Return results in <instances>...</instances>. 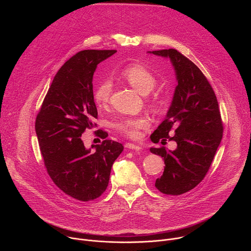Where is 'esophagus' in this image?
I'll return each mask as SVG.
<instances>
[{"instance_id":"1","label":"esophagus","mask_w":251,"mask_h":251,"mask_svg":"<svg viewBox=\"0 0 251 251\" xmlns=\"http://www.w3.org/2000/svg\"><path fill=\"white\" fill-rule=\"evenodd\" d=\"M125 147H126L127 149H130V150H137V151H139V150L142 149V147H140L139 145L133 144V143H127V144L125 145Z\"/></svg>"}]
</instances>
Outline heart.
<instances>
[{
	"label": "heart",
	"instance_id": "1",
	"mask_svg": "<svg viewBox=\"0 0 251 251\" xmlns=\"http://www.w3.org/2000/svg\"><path fill=\"white\" fill-rule=\"evenodd\" d=\"M122 77L135 88L140 94L150 93L157 83V78L146 66L132 63L126 66L121 73ZM112 91V83L109 79L102 80L94 89V101L98 106H103L109 101ZM149 120L146 117H125L116 123V128L130 138H137L140 130L149 127Z\"/></svg>",
	"mask_w": 251,
	"mask_h": 251
}]
</instances>
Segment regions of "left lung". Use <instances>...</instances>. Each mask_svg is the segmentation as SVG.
<instances>
[{
    "label": "left lung",
    "instance_id": "obj_1",
    "mask_svg": "<svg viewBox=\"0 0 251 251\" xmlns=\"http://www.w3.org/2000/svg\"><path fill=\"white\" fill-rule=\"evenodd\" d=\"M148 53L169 58L177 82L166 118L150 137L155 144L173 140L176 148L152 147L150 151L165 162L155 187L178 196L193 190L206 175L222 142L223 121L217 96L193 61L173 49ZM173 131L175 135L170 137Z\"/></svg>",
    "mask_w": 251,
    "mask_h": 251
}]
</instances>
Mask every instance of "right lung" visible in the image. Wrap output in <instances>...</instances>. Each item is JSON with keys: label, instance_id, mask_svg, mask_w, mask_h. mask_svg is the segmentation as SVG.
<instances>
[{"label": "right lung", "instance_id": "obj_1", "mask_svg": "<svg viewBox=\"0 0 251 251\" xmlns=\"http://www.w3.org/2000/svg\"><path fill=\"white\" fill-rule=\"evenodd\" d=\"M116 50H87L69 58L57 71L35 120L40 149L53 183L66 195L88 201L100 197L109 183L111 168L122 153L121 143L104 139L87 149L81 140L93 128L97 108L93 75L97 65Z\"/></svg>", "mask_w": 251, "mask_h": 251}]
</instances>
